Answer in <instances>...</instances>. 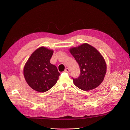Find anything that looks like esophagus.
Wrapping results in <instances>:
<instances>
[{
  "label": "esophagus",
  "mask_w": 130,
  "mask_h": 130,
  "mask_svg": "<svg viewBox=\"0 0 130 130\" xmlns=\"http://www.w3.org/2000/svg\"><path fill=\"white\" fill-rule=\"evenodd\" d=\"M64 72H65L69 73V69L68 68H67L64 70Z\"/></svg>",
  "instance_id": "1"
}]
</instances>
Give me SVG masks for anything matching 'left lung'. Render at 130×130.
<instances>
[{"instance_id": "left-lung-1", "label": "left lung", "mask_w": 130, "mask_h": 130, "mask_svg": "<svg viewBox=\"0 0 130 130\" xmlns=\"http://www.w3.org/2000/svg\"><path fill=\"white\" fill-rule=\"evenodd\" d=\"M69 52L80 68V76L73 78L74 85L84 90H90L98 87L103 81L107 69L101 54L87 43L73 47Z\"/></svg>"}]
</instances>
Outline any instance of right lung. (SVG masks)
Masks as SVG:
<instances>
[{"label":"right lung","mask_w":130,"mask_h":130,"mask_svg":"<svg viewBox=\"0 0 130 130\" xmlns=\"http://www.w3.org/2000/svg\"><path fill=\"white\" fill-rule=\"evenodd\" d=\"M54 51L41 46L31 55L24 66L23 73L27 84L39 92L48 91L56 84L60 74L50 63Z\"/></svg>","instance_id":"obj_1"}]
</instances>
